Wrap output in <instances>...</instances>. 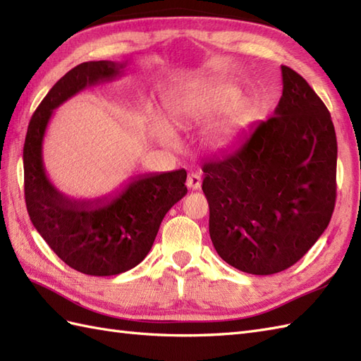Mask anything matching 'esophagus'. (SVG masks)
<instances>
[{
	"mask_svg": "<svg viewBox=\"0 0 361 361\" xmlns=\"http://www.w3.org/2000/svg\"><path fill=\"white\" fill-rule=\"evenodd\" d=\"M186 185H188L189 189H192V190L200 189L202 188V176H200V173H197V172L189 173Z\"/></svg>",
	"mask_w": 361,
	"mask_h": 361,
	"instance_id": "34e87169",
	"label": "esophagus"
}]
</instances>
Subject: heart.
Wrapping results in <instances>:
<instances>
[{
	"instance_id": "obj_1",
	"label": "heart",
	"mask_w": 361,
	"mask_h": 361,
	"mask_svg": "<svg viewBox=\"0 0 361 361\" xmlns=\"http://www.w3.org/2000/svg\"><path fill=\"white\" fill-rule=\"evenodd\" d=\"M166 114L169 124L158 114H153L150 127L153 136L167 147H176L178 144L172 127L189 128L221 114L217 124L209 130L208 144L212 149H224L250 126L252 109L233 83H194L169 96Z\"/></svg>"
}]
</instances>
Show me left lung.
Wrapping results in <instances>:
<instances>
[{
	"instance_id": "left-lung-1",
	"label": "left lung",
	"mask_w": 361,
	"mask_h": 361,
	"mask_svg": "<svg viewBox=\"0 0 361 361\" xmlns=\"http://www.w3.org/2000/svg\"><path fill=\"white\" fill-rule=\"evenodd\" d=\"M281 71L274 116L203 166L214 248L237 270L260 276L287 270L315 245L336 197L331 113L296 71Z\"/></svg>"
}]
</instances>
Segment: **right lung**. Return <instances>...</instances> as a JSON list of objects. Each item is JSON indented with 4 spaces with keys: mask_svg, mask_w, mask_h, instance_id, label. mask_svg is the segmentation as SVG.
I'll return each mask as SVG.
<instances>
[{
    "mask_svg": "<svg viewBox=\"0 0 361 361\" xmlns=\"http://www.w3.org/2000/svg\"><path fill=\"white\" fill-rule=\"evenodd\" d=\"M124 68V62L99 60L68 71L37 106L23 149L30 221L66 265L90 276H114L142 262L167 211L188 194L185 169L132 176L94 200L70 198L46 175L43 140L52 111L83 88L116 79Z\"/></svg>",
    "mask_w": 361,
    "mask_h": 361,
    "instance_id": "right-lung-1",
    "label": "right lung"
}]
</instances>
